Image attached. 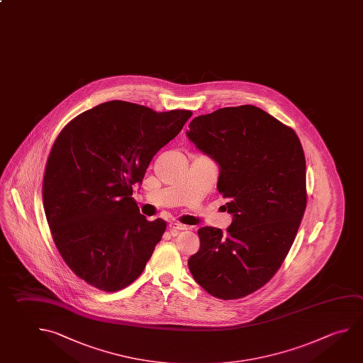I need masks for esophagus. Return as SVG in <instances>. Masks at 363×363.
Instances as JSON below:
<instances>
[{"instance_id": "obj_1", "label": "esophagus", "mask_w": 363, "mask_h": 363, "mask_svg": "<svg viewBox=\"0 0 363 363\" xmlns=\"http://www.w3.org/2000/svg\"><path fill=\"white\" fill-rule=\"evenodd\" d=\"M169 229L173 232H179V230H186L187 227L182 224V223L179 222H171L169 223Z\"/></svg>"}]
</instances>
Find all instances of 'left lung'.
<instances>
[{"mask_svg": "<svg viewBox=\"0 0 363 363\" xmlns=\"http://www.w3.org/2000/svg\"><path fill=\"white\" fill-rule=\"evenodd\" d=\"M187 136L219 163L216 187L233 214L224 235L197 230L189 269L216 298H243L273 278L298 232L307 203L303 147L292 128L250 104L195 117Z\"/></svg>", "mask_w": 363, "mask_h": 363, "instance_id": "8db88e82", "label": "left lung"}]
</instances>
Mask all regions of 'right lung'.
I'll list each match as a JSON object with an SVG mask.
<instances>
[{"label":"right lung","mask_w":363,"mask_h":363,"mask_svg":"<svg viewBox=\"0 0 363 363\" xmlns=\"http://www.w3.org/2000/svg\"><path fill=\"white\" fill-rule=\"evenodd\" d=\"M191 115L111 101L72 118L56 138L42 187L45 216L58 252L89 286L117 292L144 272L167 223L141 216L133 184Z\"/></svg>","instance_id":"right-lung-1"}]
</instances>
